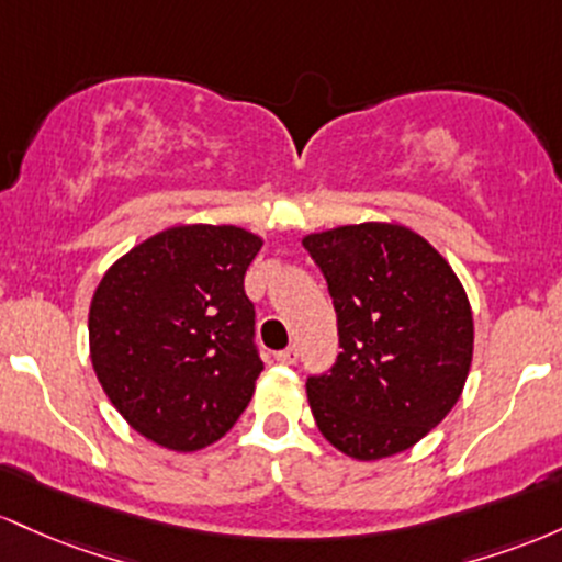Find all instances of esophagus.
I'll list each match as a JSON object with an SVG mask.
<instances>
[{"label":"esophagus","instance_id":"obj_1","mask_svg":"<svg viewBox=\"0 0 562 562\" xmlns=\"http://www.w3.org/2000/svg\"><path fill=\"white\" fill-rule=\"evenodd\" d=\"M297 358H300V350H297V345H292V348H286V350H279L276 352V361L279 363H297Z\"/></svg>","mask_w":562,"mask_h":562}]
</instances>
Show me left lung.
Segmentation results:
<instances>
[{
  "label": "left lung",
  "mask_w": 562,
  "mask_h": 562,
  "mask_svg": "<svg viewBox=\"0 0 562 562\" xmlns=\"http://www.w3.org/2000/svg\"><path fill=\"white\" fill-rule=\"evenodd\" d=\"M329 286L342 352L307 376L315 425L334 449L371 462L412 449L462 395L472 313L451 265L390 223L302 238Z\"/></svg>",
  "instance_id": "left-lung-1"
}]
</instances>
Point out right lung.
Masks as SVG:
<instances>
[{"label": "right lung", "instance_id": "1", "mask_svg": "<svg viewBox=\"0 0 562 562\" xmlns=\"http://www.w3.org/2000/svg\"><path fill=\"white\" fill-rule=\"evenodd\" d=\"M260 247L236 225H178L113 262L94 292V374L164 449H204L249 406L262 358L244 276Z\"/></svg>", "mask_w": 562, "mask_h": 562}]
</instances>
